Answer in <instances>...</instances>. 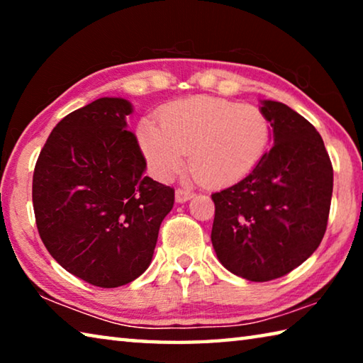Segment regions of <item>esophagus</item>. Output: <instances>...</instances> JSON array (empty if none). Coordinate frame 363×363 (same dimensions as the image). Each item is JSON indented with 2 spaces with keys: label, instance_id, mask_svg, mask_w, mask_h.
I'll use <instances>...</instances> for the list:
<instances>
[{
  "label": "esophagus",
  "instance_id": "obj_1",
  "mask_svg": "<svg viewBox=\"0 0 363 363\" xmlns=\"http://www.w3.org/2000/svg\"><path fill=\"white\" fill-rule=\"evenodd\" d=\"M194 196V192L187 189H176V201L177 203H184V201L190 200Z\"/></svg>",
  "mask_w": 363,
  "mask_h": 363
}]
</instances>
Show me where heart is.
<instances>
[{"label": "heart", "mask_w": 363, "mask_h": 363, "mask_svg": "<svg viewBox=\"0 0 363 363\" xmlns=\"http://www.w3.org/2000/svg\"><path fill=\"white\" fill-rule=\"evenodd\" d=\"M138 126V140L153 176L171 181L189 158V168L208 187L243 179L267 150L270 123L262 110L220 97L176 101Z\"/></svg>", "instance_id": "obj_1"}]
</instances>
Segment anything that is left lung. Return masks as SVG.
I'll return each instance as SVG.
<instances>
[{"instance_id":"8db88e82","label":"left lung","mask_w":363,"mask_h":363,"mask_svg":"<svg viewBox=\"0 0 363 363\" xmlns=\"http://www.w3.org/2000/svg\"><path fill=\"white\" fill-rule=\"evenodd\" d=\"M261 106L272 149L247 177L211 195L218 259L251 281L284 277L314 253L333 194V167L315 128L285 104Z\"/></svg>"}]
</instances>
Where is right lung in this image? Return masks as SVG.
<instances>
[{
    "mask_svg": "<svg viewBox=\"0 0 363 363\" xmlns=\"http://www.w3.org/2000/svg\"><path fill=\"white\" fill-rule=\"evenodd\" d=\"M130 101L101 97L60 120L33 173L40 237L67 272L101 288L136 280L150 266L174 190L144 176L128 131Z\"/></svg>",
    "mask_w": 363,
    "mask_h": 363,
    "instance_id": "1",
    "label": "right lung"
}]
</instances>
